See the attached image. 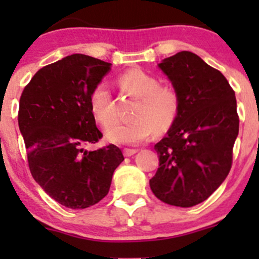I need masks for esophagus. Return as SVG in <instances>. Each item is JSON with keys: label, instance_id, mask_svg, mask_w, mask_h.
<instances>
[{"label": "esophagus", "instance_id": "esophagus-1", "mask_svg": "<svg viewBox=\"0 0 259 259\" xmlns=\"http://www.w3.org/2000/svg\"><path fill=\"white\" fill-rule=\"evenodd\" d=\"M135 153H138V149H129V148L124 149V155L125 156H132V155H134Z\"/></svg>", "mask_w": 259, "mask_h": 259}]
</instances>
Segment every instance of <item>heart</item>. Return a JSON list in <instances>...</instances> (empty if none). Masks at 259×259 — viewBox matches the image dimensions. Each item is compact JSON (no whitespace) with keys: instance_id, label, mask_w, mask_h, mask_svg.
Here are the masks:
<instances>
[{"instance_id":"b5f03b06","label":"heart","mask_w":259,"mask_h":259,"mask_svg":"<svg viewBox=\"0 0 259 259\" xmlns=\"http://www.w3.org/2000/svg\"><path fill=\"white\" fill-rule=\"evenodd\" d=\"M120 89L126 95L138 98L133 117L126 124H115L106 130V139L114 144L134 145L144 142L154 129L164 133L178 119L182 100L174 86L160 85V80L142 69H130L117 77ZM90 110L96 121L108 127L116 121V106L110 89L100 82L90 94Z\"/></svg>"}]
</instances>
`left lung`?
Here are the masks:
<instances>
[{
	"label": "left lung",
	"mask_w": 259,
	"mask_h": 259,
	"mask_svg": "<svg viewBox=\"0 0 259 259\" xmlns=\"http://www.w3.org/2000/svg\"><path fill=\"white\" fill-rule=\"evenodd\" d=\"M159 67L182 100L177 121L154 149L159 168L150 179L161 202L188 208L204 202L232 168L239 130L234 90L198 55L180 51Z\"/></svg>",
	"instance_id": "1"
}]
</instances>
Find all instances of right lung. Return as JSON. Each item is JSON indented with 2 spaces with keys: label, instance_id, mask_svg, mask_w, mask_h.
Returning a JSON list of instances; mask_svg holds the SVG:
<instances>
[{
  "label": "right lung",
  "instance_id": "obj_1",
  "mask_svg": "<svg viewBox=\"0 0 259 259\" xmlns=\"http://www.w3.org/2000/svg\"><path fill=\"white\" fill-rule=\"evenodd\" d=\"M110 66L88 55H70L38 70L20 98L18 126L31 174L52 199L71 209L100 202L124 160L114 144L83 149L103 138L89 99Z\"/></svg>",
  "mask_w": 259,
  "mask_h": 259
}]
</instances>
